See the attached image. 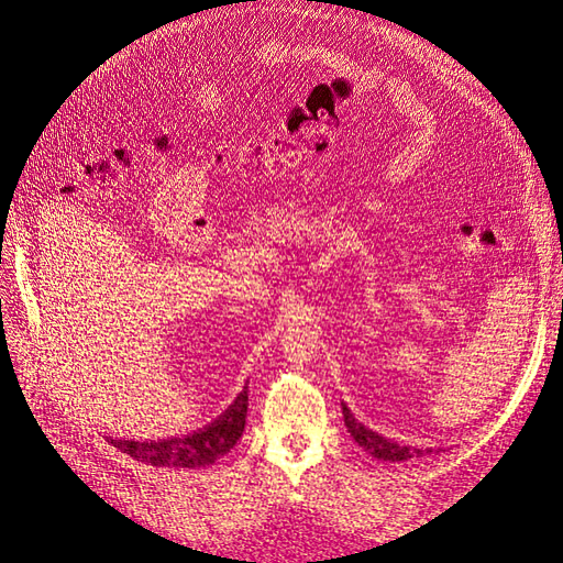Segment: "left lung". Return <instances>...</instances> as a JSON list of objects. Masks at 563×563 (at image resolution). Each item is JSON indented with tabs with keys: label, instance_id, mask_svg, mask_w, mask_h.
I'll use <instances>...</instances> for the list:
<instances>
[{
	"label": "left lung",
	"instance_id": "obj_1",
	"mask_svg": "<svg viewBox=\"0 0 563 563\" xmlns=\"http://www.w3.org/2000/svg\"><path fill=\"white\" fill-rule=\"evenodd\" d=\"M340 406H343V418H345L347 432L371 457L385 460V463H406V460H411V457L432 455V449H413V446L399 444V441H395V439H387L378 432H373L371 428H366L364 422H360L352 416V411H350L345 401H340Z\"/></svg>",
	"mask_w": 563,
	"mask_h": 563
}]
</instances>
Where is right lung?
<instances>
[{"instance_id": "add662e5", "label": "right lung", "mask_w": 563, "mask_h": 563, "mask_svg": "<svg viewBox=\"0 0 563 563\" xmlns=\"http://www.w3.org/2000/svg\"><path fill=\"white\" fill-rule=\"evenodd\" d=\"M249 411V385L236 395V399L220 413L207 428H199L190 434L172 439H122L108 437V444L152 467H209L218 457L230 453V449L240 441Z\"/></svg>"}]
</instances>
